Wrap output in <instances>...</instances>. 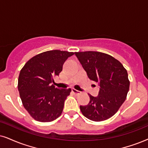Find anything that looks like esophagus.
I'll use <instances>...</instances> for the list:
<instances>
[{
  "label": "esophagus",
  "mask_w": 148,
  "mask_h": 148,
  "mask_svg": "<svg viewBox=\"0 0 148 148\" xmlns=\"http://www.w3.org/2000/svg\"><path fill=\"white\" fill-rule=\"evenodd\" d=\"M72 93H74V94H76V95H79V94H80V93H81L80 91L76 90V89H72Z\"/></svg>",
  "instance_id": "obj_1"
}]
</instances>
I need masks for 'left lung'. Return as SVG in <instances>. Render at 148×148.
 Listing matches in <instances>:
<instances>
[{"instance_id":"8db88e82","label":"left lung","mask_w":148,"mask_h":148,"mask_svg":"<svg viewBox=\"0 0 148 148\" xmlns=\"http://www.w3.org/2000/svg\"><path fill=\"white\" fill-rule=\"evenodd\" d=\"M90 80L99 83L98 96L89 94L90 100L80 106L83 115L94 121L109 119L117 113L126 100L130 81L123 65L112 56L100 52L74 53Z\"/></svg>"}]
</instances>
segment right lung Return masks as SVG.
<instances>
[{
    "instance_id": "1",
    "label": "right lung",
    "mask_w": 148,
    "mask_h": 148,
    "mask_svg": "<svg viewBox=\"0 0 148 148\" xmlns=\"http://www.w3.org/2000/svg\"><path fill=\"white\" fill-rule=\"evenodd\" d=\"M74 52L49 50L38 54L20 70L18 88L22 104L35 120L50 122L61 115L71 89H57L53 78L59 76L63 65Z\"/></svg>"
}]
</instances>
